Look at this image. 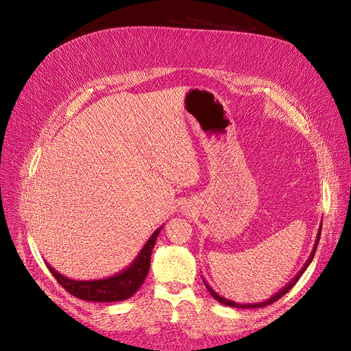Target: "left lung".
Wrapping results in <instances>:
<instances>
[{"label": "left lung", "mask_w": 351, "mask_h": 351, "mask_svg": "<svg viewBox=\"0 0 351 351\" xmlns=\"http://www.w3.org/2000/svg\"><path fill=\"white\" fill-rule=\"evenodd\" d=\"M320 233H322V222H320V226H319V232H317V236H316V242H315V245H313V249H311V253H310V256H308V259L306 261V263L303 265V267L299 270V273L294 276V278L285 286V287H282L278 293H274V294H271V296L267 299V300H265V302H261V303H247V304H241V303H234V302H232V300H229V299H225V298H222V296H219V294L204 280V283H205V286H206V289L209 290V293L212 294V298L215 299V300H217L219 303H222V304H225V306H230V307H236V308H259V307H266V306H270V304H273L274 302H278L282 296H285V294L294 286L296 285V282L300 279V276L304 273V270L308 267V265L311 263V261L315 259V254H316V249H317V246H319V241H320Z\"/></svg>", "instance_id": "obj_1"}]
</instances>
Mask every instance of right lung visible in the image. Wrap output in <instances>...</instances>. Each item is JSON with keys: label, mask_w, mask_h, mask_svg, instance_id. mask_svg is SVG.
<instances>
[{"label": "right lung", "mask_w": 351, "mask_h": 351, "mask_svg": "<svg viewBox=\"0 0 351 351\" xmlns=\"http://www.w3.org/2000/svg\"><path fill=\"white\" fill-rule=\"evenodd\" d=\"M163 226L158 228L152 236L147 239V242L143 245L134 262L126 266L119 273L104 279L94 280H73L66 278V276L58 273L53 267H51L47 262V266L58 283L69 291L72 296H75L81 300L86 302H97V303H110V302H123L129 298H132L136 290L145 282L147 273H149L151 266V254L152 249L156 243V239Z\"/></svg>", "instance_id": "right-lung-1"}]
</instances>
